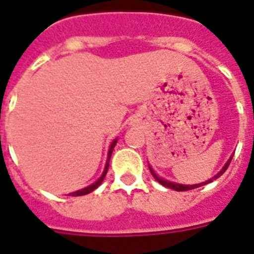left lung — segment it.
I'll use <instances>...</instances> for the list:
<instances>
[{"instance_id":"1","label":"left lung","mask_w":254,"mask_h":254,"mask_svg":"<svg viewBox=\"0 0 254 254\" xmlns=\"http://www.w3.org/2000/svg\"><path fill=\"white\" fill-rule=\"evenodd\" d=\"M234 156V155H232ZM232 156L230 158V160H228L227 163H226V166L222 168V171H220L219 174L216 175V176H214L213 179H210V180L205 181V183H201V184H195V185H183V184H175V183H171V181H167V180H163V179H160V177H158L155 175V172L151 170V167H150V172L152 174V176H154V179H155L159 184H162L163 187H166V188H170V189H174V190H177V191H185V190H191V189H195V188H199L202 187V185H206V184H209V183H211L213 180H215V179H218V177H220L222 175L224 174V171L227 170L228 166H230V163L231 160H232Z\"/></svg>"}]
</instances>
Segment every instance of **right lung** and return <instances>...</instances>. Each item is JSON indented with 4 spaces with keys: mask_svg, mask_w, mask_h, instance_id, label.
Here are the masks:
<instances>
[{
    "mask_svg": "<svg viewBox=\"0 0 254 254\" xmlns=\"http://www.w3.org/2000/svg\"><path fill=\"white\" fill-rule=\"evenodd\" d=\"M117 139H115V141L112 142V145H111V148H109V152H108V160H107V164H106V168H104V172H103V175L100 176V179H99L96 183H94L92 185H90V187L84 188V189H80V190H77L74 191V193H70V195H74V197H77V195H84V194H88V193H91L92 190H95L96 188L99 187V185L102 184L103 180H104V177H106L107 175V171H108V167H109V159H111V155H112V151L113 148H115V145H116Z\"/></svg>",
    "mask_w": 254,
    "mask_h": 254,
    "instance_id": "right-lung-1",
    "label": "right lung"
}]
</instances>
